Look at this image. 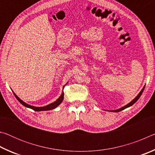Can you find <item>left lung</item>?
<instances>
[{"label": "left lung", "mask_w": 155, "mask_h": 155, "mask_svg": "<svg viewBox=\"0 0 155 155\" xmlns=\"http://www.w3.org/2000/svg\"><path fill=\"white\" fill-rule=\"evenodd\" d=\"M144 87H143V88L142 89V90H141V91L140 92V94H139L138 95H137V96H136L135 98L134 99H133L132 101L130 102V103H129L128 104H127V105H126V106L122 107V108H120V109H117V110H114V111H112V112H119V111H122V110H124V109H125L126 108H127V107H130V106H132L133 104H134V103H135L136 102H137V100H138L139 98H140V97L141 96V94H142L143 91V90H144Z\"/></svg>", "instance_id": "1"}]
</instances>
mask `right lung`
<instances>
[{"label":"right lung","mask_w":155,"mask_h":155,"mask_svg":"<svg viewBox=\"0 0 155 155\" xmlns=\"http://www.w3.org/2000/svg\"><path fill=\"white\" fill-rule=\"evenodd\" d=\"M14 96H15V98L18 99V101L20 102V103L22 104V105H24L26 107H28V108H30V109H32L34 111H48V110H51V109H53L54 108H56V107L59 105L61 103V102L63 101V100H64V93L63 92L62 94L61 95V96L59 97V98L55 102H54V103H52L51 104H48V105L45 106V107H34V106H31L29 105V104H28L27 103H25V102H23L22 100H20L18 97L15 95V94L14 93Z\"/></svg>","instance_id":"right-lung-1"}]
</instances>
